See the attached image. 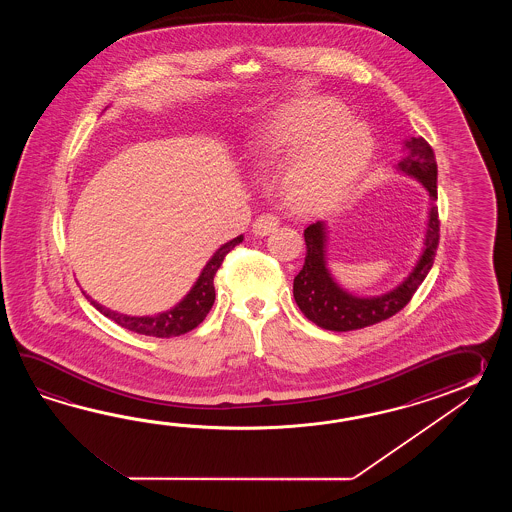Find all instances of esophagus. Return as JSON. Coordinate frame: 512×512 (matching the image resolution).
Returning a JSON list of instances; mask_svg holds the SVG:
<instances>
[{
	"label": "esophagus",
	"mask_w": 512,
	"mask_h": 512,
	"mask_svg": "<svg viewBox=\"0 0 512 512\" xmlns=\"http://www.w3.org/2000/svg\"><path fill=\"white\" fill-rule=\"evenodd\" d=\"M278 225H280V219L276 218L274 214H261L252 223V232L256 236H267V234H271V232L278 229Z\"/></svg>",
	"instance_id": "1"
}]
</instances>
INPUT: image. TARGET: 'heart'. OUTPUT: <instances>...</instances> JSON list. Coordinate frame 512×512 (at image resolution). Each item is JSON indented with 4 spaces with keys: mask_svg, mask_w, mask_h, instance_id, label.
Here are the masks:
<instances>
[{
    "mask_svg": "<svg viewBox=\"0 0 512 512\" xmlns=\"http://www.w3.org/2000/svg\"><path fill=\"white\" fill-rule=\"evenodd\" d=\"M340 102L311 98L274 113L254 133L252 164L278 166L283 196L298 210L331 207L348 196L370 166L373 133L364 120L346 117Z\"/></svg>",
    "mask_w": 512,
    "mask_h": 512,
    "instance_id": "b5f03b06",
    "label": "heart"
}]
</instances>
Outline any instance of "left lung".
Segmentation results:
<instances>
[{
    "label": "left lung",
    "mask_w": 512,
    "mask_h": 512,
    "mask_svg": "<svg viewBox=\"0 0 512 512\" xmlns=\"http://www.w3.org/2000/svg\"><path fill=\"white\" fill-rule=\"evenodd\" d=\"M406 155L395 166L397 172L410 175L425 186L430 196L423 251L412 272L397 287L379 296H357L338 285L327 269V225L316 221L304 230L305 263L294 276L293 294L300 311L316 326L329 331H353L379 324L399 313L412 300L417 287L423 283L434 265L439 245L437 218V163L434 150L423 137L404 142Z\"/></svg>",
    "instance_id": "left-lung-1"
}]
</instances>
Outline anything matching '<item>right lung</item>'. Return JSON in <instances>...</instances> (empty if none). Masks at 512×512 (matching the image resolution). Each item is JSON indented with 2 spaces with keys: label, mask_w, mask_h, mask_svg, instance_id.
<instances>
[{
  "label": "right lung",
  "mask_w": 512,
  "mask_h": 512,
  "mask_svg": "<svg viewBox=\"0 0 512 512\" xmlns=\"http://www.w3.org/2000/svg\"><path fill=\"white\" fill-rule=\"evenodd\" d=\"M241 241H243V236H238L234 240L227 241L225 245H221L218 251L214 252V256L207 261V265L203 267L199 278L192 285V289L188 291L185 298L179 304L174 305L172 309L163 311V313L148 316L122 315V313H117V311H111L106 305L98 304L89 294H84H86V298H89V302L93 304V307H97L102 315L108 316L109 320H113L115 324L130 329L133 333L157 338L185 335L188 331H192L194 327L199 326L205 320L208 311L212 309L214 300H216L214 276H216L221 263L225 260V256L236 245H240Z\"/></svg>",
  "instance_id": "add662e5"
}]
</instances>
